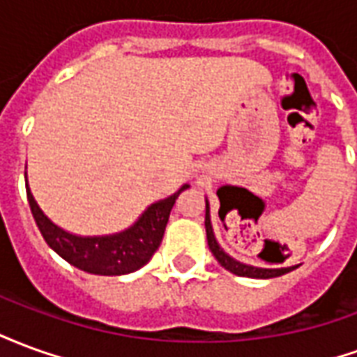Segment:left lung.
Returning <instances> with one entry per match:
<instances>
[{"label": "left lung", "mask_w": 357, "mask_h": 357, "mask_svg": "<svg viewBox=\"0 0 357 357\" xmlns=\"http://www.w3.org/2000/svg\"><path fill=\"white\" fill-rule=\"evenodd\" d=\"M204 227H206V239H208V247L212 250V255L216 258L222 268L227 271H231L235 275L241 277H252V279H271V277H279L289 273L292 269H296L298 266H291V268H256V266H248L239 260H235L231 256L225 252L224 248L218 245L216 237H214V229H212V222H210V206L206 201V214H204Z\"/></svg>", "instance_id": "obj_1"}]
</instances>
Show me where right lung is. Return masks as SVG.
I'll list each match as a JSON object with an SVG mask.
<instances>
[{
  "label": "right lung",
  "mask_w": 357,
  "mask_h": 357,
  "mask_svg": "<svg viewBox=\"0 0 357 357\" xmlns=\"http://www.w3.org/2000/svg\"><path fill=\"white\" fill-rule=\"evenodd\" d=\"M187 187L189 185L185 183L178 193L151 204L132 227L101 237H80L53 224L38 206L34 195L28 187V179L26 197L38 229L43 235L45 243L61 258L73 264L74 268L93 275H126L143 268L153 258L156 248L162 243L172 206L176 204L179 193H183Z\"/></svg>",
  "instance_id": "obj_1"
}]
</instances>
